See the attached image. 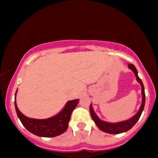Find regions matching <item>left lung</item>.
I'll return each instance as SVG.
<instances>
[{
	"instance_id": "1",
	"label": "left lung",
	"mask_w": 158,
	"mask_h": 158,
	"mask_svg": "<svg viewBox=\"0 0 158 158\" xmlns=\"http://www.w3.org/2000/svg\"><path fill=\"white\" fill-rule=\"evenodd\" d=\"M128 68L131 69L132 71L135 73L136 79L138 82L140 84L141 88H142V103H141V106L139 107V109L137 114H135L134 117H132L131 118L127 119V120L121 121V122L118 123H108L106 121H103L102 119H100L98 117V116L96 114L95 112L93 109V107L92 105H90V113L91 115V118L94 121V123H96L97 126L101 131L106 132L108 134H112V135H117V134H120L123 133V132H126L128 130H130L137 123L138 119L140 117L141 114L143 109H144L145 106V102H146V95H145V89L144 86H143V81L139 79L138 77V74H137V70L135 65L132 64H128Z\"/></svg>"
}]
</instances>
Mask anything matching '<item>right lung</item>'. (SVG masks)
Masks as SVG:
<instances>
[{"mask_svg": "<svg viewBox=\"0 0 158 158\" xmlns=\"http://www.w3.org/2000/svg\"><path fill=\"white\" fill-rule=\"evenodd\" d=\"M16 90L15 94V107L18 117L23 126L31 132L39 137H53L59 136L66 131L68 128V123L73 110L79 103V99L70 100L66 103L62 110L53 117L48 119H38L29 118L20 111L16 104Z\"/></svg>", "mask_w": 158, "mask_h": 158, "instance_id": "1", "label": "right lung"}]
</instances>
